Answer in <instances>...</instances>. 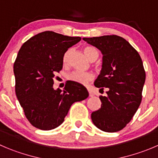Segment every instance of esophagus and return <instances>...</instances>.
<instances>
[{"label":"esophagus","instance_id":"obj_1","mask_svg":"<svg viewBox=\"0 0 158 158\" xmlns=\"http://www.w3.org/2000/svg\"><path fill=\"white\" fill-rule=\"evenodd\" d=\"M88 92H89V96H90V97H92V96L94 95V94H93V93L91 92V90H89V89H88Z\"/></svg>","mask_w":158,"mask_h":158}]
</instances>
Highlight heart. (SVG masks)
<instances>
[{"instance_id": "b5f03b06", "label": "heart", "mask_w": 158, "mask_h": 158, "mask_svg": "<svg viewBox=\"0 0 158 158\" xmlns=\"http://www.w3.org/2000/svg\"><path fill=\"white\" fill-rule=\"evenodd\" d=\"M84 52H85V55L87 56V57L92 62L95 61L97 58L98 57V51L94 48L91 47V46H86V47L84 48ZM70 52H71V49H68L64 53V56H63V63H64V64H67V63H68ZM67 78H68V80L76 82L77 84L86 85V84L91 81L94 79V74L91 72L83 73V72L73 71L67 75Z\"/></svg>"}]
</instances>
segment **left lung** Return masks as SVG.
I'll return each instance as SVG.
<instances>
[{
    "label": "left lung",
    "instance_id": "8db88e82",
    "mask_svg": "<svg viewBox=\"0 0 158 158\" xmlns=\"http://www.w3.org/2000/svg\"><path fill=\"white\" fill-rule=\"evenodd\" d=\"M102 53V66L94 86L107 96H102V106L91 113L96 127L108 133L121 130L137 111L145 82V70L137 51L118 35L83 38Z\"/></svg>",
    "mask_w": 158,
    "mask_h": 158
}]
</instances>
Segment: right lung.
Returning <instances> with one entry per match:
<instances>
[{
  "mask_svg": "<svg viewBox=\"0 0 158 158\" xmlns=\"http://www.w3.org/2000/svg\"><path fill=\"white\" fill-rule=\"evenodd\" d=\"M81 40L46 31L30 38L19 49L14 64L15 93L33 127L56 128L73 103L88 97L85 86L71 81L66 82L63 91L53 88V77L62 70L64 53Z\"/></svg>",
  "mask_w": 158,
  "mask_h": 158,
  "instance_id": "obj_1",
  "label": "right lung"
}]
</instances>
